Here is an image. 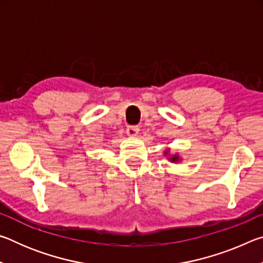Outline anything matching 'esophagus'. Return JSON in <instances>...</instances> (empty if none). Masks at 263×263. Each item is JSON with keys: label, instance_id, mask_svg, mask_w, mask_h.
Returning a JSON list of instances; mask_svg holds the SVG:
<instances>
[{"label": "esophagus", "instance_id": "34e87169", "mask_svg": "<svg viewBox=\"0 0 263 263\" xmlns=\"http://www.w3.org/2000/svg\"><path fill=\"white\" fill-rule=\"evenodd\" d=\"M126 133H127L128 136H131V137L138 136V133H139V126H137V125H128L126 127Z\"/></svg>", "mask_w": 263, "mask_h": 263}]
</instances>
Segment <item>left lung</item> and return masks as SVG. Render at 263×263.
<instances>
[{
	"label": "left lung",
	"instance_id": "8db88e82",
	"mask_svg": "<svg viewBox=\"0 0 263 263\" xmlns=\"http://www.w3.org/2000/svg\"><path fill=\"white\" fill-rule=\"evenodd\" d=\"M172 160H173V161H176V160H177V157H174V158H172Z\"/></svg>",
	"mask_w": 263,
	"mask_h": 263
}]
</instances>
